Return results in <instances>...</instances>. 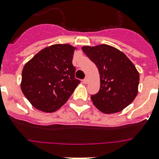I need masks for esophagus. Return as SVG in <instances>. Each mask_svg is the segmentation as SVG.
<instances>
[{
	"label": "esophagus",
	"instance_id": "1",
	"mask_svg": "<svg viewBox=\"0 0 159 159\" xmlns=\"http://www.w3.org/2000/svg\"><path fill=\"white\" fill-rule=\"evenodd\" d=\"M83 83H84V84H87V83H88V79H87V78H85V79L83 80Z\"/></svg>",
	"mask_w": 159,
	"mask_h": 159
}]
</instances>
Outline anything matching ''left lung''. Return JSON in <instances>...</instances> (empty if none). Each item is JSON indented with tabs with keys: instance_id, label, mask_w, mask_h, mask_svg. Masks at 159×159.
Here are the masks:
<instances>
[{
	"instance_id": "left-lung-1",
	"label": "left lung",
	"mask_w": 159,
	"mask_h": 159,
	"mask_svg": "<svg viewBox=\"0 0 159 159\" xmlns=\"http://www.w3.org/2000/svg\"><path fill=\"white\" fill-rule=\"evenodd\" d=\"M83 52L97 66L101 86L91 100L104 114L123 110L138 94L139 74L134 64L118 49L107 45L83 46Z\"/></svg>"
}]
</instances>
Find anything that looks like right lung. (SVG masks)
Returning a JSON list of instances; mask_svg holds the SVG:
<instances>
[{"mask_svg": "<svg viewBox=\"0 0 159 159\" xmlns=\"http://www.w3.org/2000/svg\"><path fill=\"white\" fill-rule=\"evenodd\" d=\"M72 45H53L41 50L25 64L21 90L39 110L52 113L68 101L80 80L75 78Z\"/></svg>", "mask_w": 159, "mask_h": 159, "instance_id": "right-lung-1", "label": "right lung"}]
</instances>
